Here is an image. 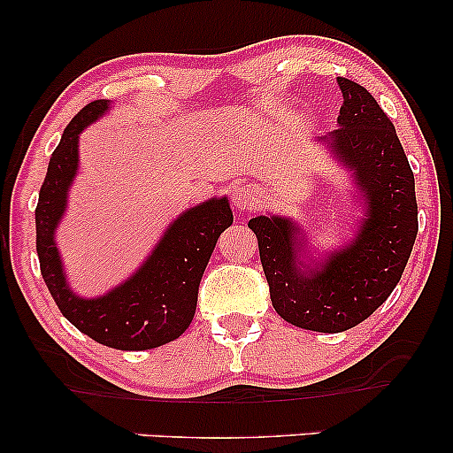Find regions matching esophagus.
Instances as JSON below:
<instances>
[{"instance_id":"1","label":"esophagus","mask_w":453,"mask_h":453,"mask_svg":"<svg viewBox=\"0 0 453 453\" xmlns=\"http://www.w3.org/2000/svg\"><path fill=\"white\" fill-rule=\"evenodd\" d=\"M231 200L239 210H243V212H250V210L256 208L259 200H262V191H259L256 185L239 183V185H234L233 191H231Z\"/></svg>"}]
</instances>
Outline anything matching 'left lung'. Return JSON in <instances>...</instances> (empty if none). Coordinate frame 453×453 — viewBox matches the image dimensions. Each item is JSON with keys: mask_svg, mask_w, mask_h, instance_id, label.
<instances>
[{"mask_svg": "<svg viewBox=\"0 0 453 453\" xmlns=\"http://www.w3.org/2000/svg\"><path fill=\"white\" fill-rule=\"evenodd\" d=\"M338 86L344 96L338 129L315 142L350 171L363 206L355 237L311 257L307 233L295 219L262 214L250 220L276 313L324 334L350 330L383 305L418 233L414 175L394 123L361 84L338 78Z\"/></svg>", "mask_w": 453, "mask_h": 453, "instance_id": "1", "label": "left lung"}]
</instances>
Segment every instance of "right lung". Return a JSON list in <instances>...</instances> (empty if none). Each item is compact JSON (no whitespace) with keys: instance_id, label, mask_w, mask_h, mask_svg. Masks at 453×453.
Here are the masks:
<instances>
[{"instance_id":"1","label":"right lung","mask_w":453,"mask_h":453,"mask_svg":"<svg viewBox=\"0 0 453 453\" xmlns=\"http://www.w3.org/2000/svg\"><path fill=\"white\" fill-rule=\"evenodd\" d=\"M109 109L111 103L104 98L92 101L64 129L35 210L36 253L49 293L70 324L109 349L148 350L173 342L189 327L203 270L220 233L233 225V210L226 196L188 208L166 226L127 280L90 299L73 293L55 233L78 175L80 134Z\"/></svg>"}]
</instances>
